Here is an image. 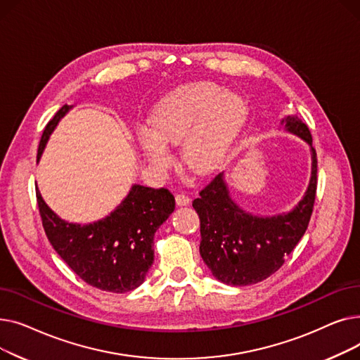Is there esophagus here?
Masks as SVG:
<instances>
[{
  "instance_id": "1",
  "label": "esophagus",
  "mask_w": 360,
  "mask_h": 360,
  "mask_svg": "<svg viewBox=\"0 0 360 360\" xmlns=\"http://www.w3.org/2000/svg\"><path fill=\"white\" fill-rule=\"evenodd\" d=\"M175 200H176V204H178V205H188V204L191 202V198L188 197L185 193H179V194H176Z\"/></svg>"
}]
</instances>
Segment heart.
Returning <instances> with one entry per match:
<instances>
[{
  "label": "heart",
  "mask_w": 360,
  "mask_h": 360,
  "mask_svg": "<svg viewBox=\"0 0 360 360\" xmlns=\"http://www.w3.org/2000/svg\"><path fill=\"white\" fill-rule=\"evenodd\" d=\"M245 120L247 105L240 96L220 84L197 82L167 93L155 108L153 125H139L137 137L147 160L159 169L174 163L167 144L184 141L186 167L209 175L224 159Z\"/></svg>",
  "instance_id": "obj_1"
}]
</instances>
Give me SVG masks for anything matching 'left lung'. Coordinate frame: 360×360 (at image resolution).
Wrapping results in <instances>:
<instances>
[{
	"instance_id": "left-lung-1",
	"label": "left lung",
	"mask_w": 360,
	"mask_h": 360,
	"mask_svg": "<svg viewBox=\"0 0 360 360\" xmlns=\"http://www.w3.org/2000/svg\"><path fill=\"white\" fill-rule=\"evenodd\" d=\"M286 129L311 144L312 176L308 191L288 214L258 217L245 213L229 197L223 174L200 191L193 207L200 217V254L213 276L233 286H247L276 273L308 229L316 197V153L308 125L288 117Z\"/></svg>"
}]
</instances>
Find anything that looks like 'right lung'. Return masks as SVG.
<instances>
[{"label":"right lung","mask_w":360,"mask_h":360,"mask_svg":"<svg viewBox=\"0 0 360 360\" xmlns=\"http://www.w3.org/2000/svg\"><path fill=\"white\" fill-rule=\"evenodd\" d=\"M68 109L64 105L46 124L37 159ZM36 198L46 238L56 254L87 285L112 293L129 292L144 281L153 264L155 233L175 210V198L166 188L134 185L110 216L80 226L61 220L37 190Z\"/></svg>","instance_id":"add662e5"}]
</instances>
